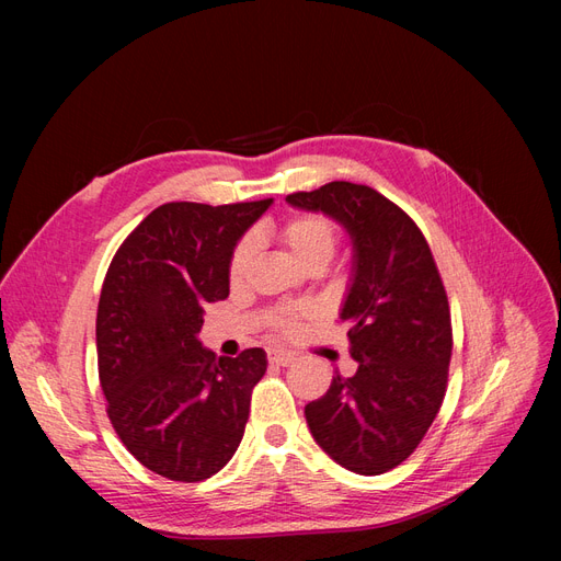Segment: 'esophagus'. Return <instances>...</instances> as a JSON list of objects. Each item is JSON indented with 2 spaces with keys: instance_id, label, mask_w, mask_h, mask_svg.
Wrapping results in <instances>:
<instances>
[{
  "instance_id": "34e87169",
  "label": "esophagus",
  "mask_w": 561,
  "mask_h": 561,
  "mask_svg": "<svg viewBox=\"0 0 561 561\" xmlns=\"http://www.w3.org/2000/svg\"><path fill=\"white\" fill-rule=\"evenodd\" d=\"M266 355H268V363L280 365V367H287V365H290V363L297 358V355H295L293 351H283V348H268Z\"/></svg>"
}]
</instances>
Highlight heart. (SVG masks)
I'll use <instances>...</instances> for the list:
<instances>
[{"label":"heart","instance_id":"heart-1","mask_svg":"<svg viewBox=\"0 0 561 561\" xmlns=\"http://www.w3.org/2000/svg\"><path fill=\"white\" fill-rule=\"evenodd\" d=\"M278 239L301 268L309 264L325 266L336 250V227L322 215H297L287 219V222L280 227ZM254 252H257V245H254L252 239H243L233 248L231 262H229V278L233 285H239L248 276ZM297 316H304V311L299 313L280 311L278 325L283 330H290L295 325Z\"/></svg>","mask_w":561,"mask_h":561}]
</instances>
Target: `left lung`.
<instances>
[{"label": "left lung", "mask_w": 561, "mask_h": 561, "mask_svg": "<svg viewBox=\"0 0 561 561\" xmlns=\"http://www.w3.org/2000/svg\"><path fill=\"white\" fill-rule=\"evenodd\" d=\"M285 201L334 219L353 245L339 318L351 328L358 371H336L304 416L332 461L381 474L416 449L443 404L451 358L445 285L410 215L369 186L330 182Z\"/></svg>", "instance_id": "obj_1"}]
</instances>
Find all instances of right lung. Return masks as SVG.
<instances>
[{"label":"right lung","instance_id":"right-lung-1","mask_svg":"<svg viewBox=\"0 0 561 561\" xmlns=\"http://www.w3.org/2000/svg\"><path fill=\"white\" fill-rule=\"evenodd\" d=\"M274 198L165 203L116 250L95 320L100 386L116 435L161 478L201 482L239 449L266 353L201 344L203 307L229 297L231 252Z\"/></svg>","mask_w":561,"mask_h":561}]
</instances>
